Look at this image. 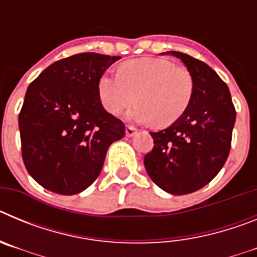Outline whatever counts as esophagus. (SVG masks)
<instances>
[{
    "label": "esophagus",
    "instance_id": "1",
    "mask_svg": "<svg viewBox=\"0 0 257 257\" xmlns=\"http://www.w3.org/2000/svg\"><path fill=\"white\" fill-rule=\"evenodd\" d=\"M136 133H138V130H136L135 127H133V126H127L126 127V136H127V138H133V136L135 135Z\"/></svg>",
    "mask_w": 257,
    "mask_h": 257
}]
</instances>
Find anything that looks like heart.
Returning <instances> with one entry per match:
<instances>
[{
  "mask_svg": "<svg viewBox=\"0 0 257 257\" xmlns=\"http://www.w3.org/2000/svg\"><path fill=\"white\" fill-rule=\"evenodd\" d=\"M97 91L104 108L121 113L134 100L126 118L139 123L170 126L185 113L193 95V79L187 69L161 58L124 61L119 72H106L99 79Z\"/></svg>",
  "mask_w": 257,
  "mask_h": 257,
  "instance_id": "obj_1",
  "label": "heart"
}]
</instances>
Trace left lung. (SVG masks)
<instances>
[{
  "instance_id": "8db88e82",
  "label": "left lung",
  "mask_w": 257,
  "mask_h": 257,
  "mask_svg": "<svg viewBox=\"0 0 257 257\" xmlns=\"http://www.w3.org/2000/svg\"><path fill=\"white\" fill-rule=\"evenodd\" d=\"M193 79L192 100L178 121L151 133L153 151L144 158L147 174L170 194H189L212 180L229 156L235 109L226 83L206 63L179 51ZM162 54V55H163Z\"/></svg>"
}]
</instances>
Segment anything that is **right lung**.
Instances as JSON below:
<instances>
[{
  "label": "right lung",
  "instance_id": "obj_1",
  "mask_svg": "<svg viewBox=\"0 0 257 257\" xmlns=\"http://www.w3.org/2000/svg\"><path fill=\"white\" fill-rule=\"evenodd\" d=\"M119 56L83 52L49 65L28 86L19 114L27 171L50 192L70 196L88 188L103 169L109 145L124 124L109 114L97 83Z\"/></svg>",
  "mask_w": 257,
  "mask_h": 257
}]
</instances>
